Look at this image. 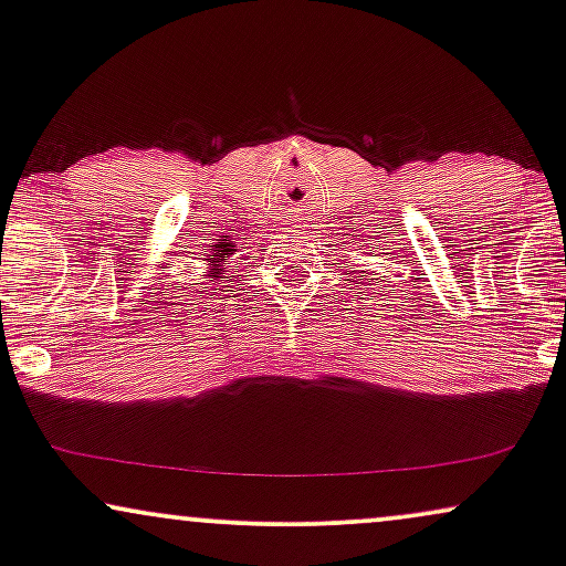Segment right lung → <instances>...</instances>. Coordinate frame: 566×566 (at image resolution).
<instances>
[{
    "mask_svg": "<svg viewBox=\"0 0 566 566\" xmlns=\"http://www.w3.org/2000/svg\"><path fill=\"white\" fill-rule=\"evenodd\" d=\"M221 259H224V253H219V261H221ZM211 266H213V263H211Z\"/></svg>",
    "mask_w": 566,
    "mask_h": 566,
    "instance_id": "right-lung-1",
    "label": "right lung"
}]
</instances>
